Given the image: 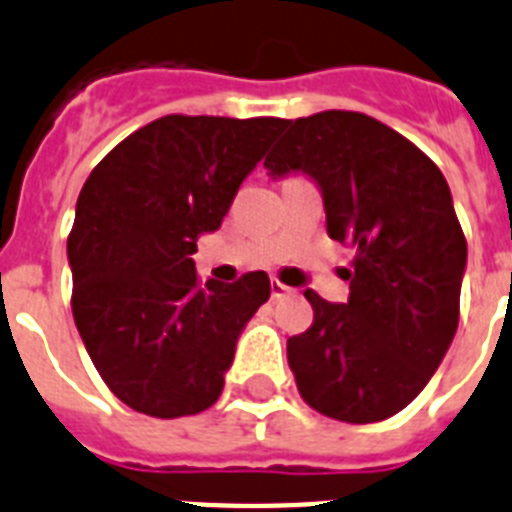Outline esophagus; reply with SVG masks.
I'll use <instances>...</instances> for the list:
<instances>
[{"instance_id":"obj_1","label":"esophagus","mask_w":512,"mask_h":512,"mask_svg":"<svg viewBox=\"0 0 512 512\" xmlns=\"http://www.w3.org/2000/svg\"><path fill=\"white\" fill-rule=\"evenodd\" d=\"M287 295H293V287L282 285L280 280H272V298H274V301H282V298H287Z\"/></svg>"}]
</instances>
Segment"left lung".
<instances>
[{"label":"left lung","instance_id":"left-lung-1","mask_svg":"<svg viewBox=\"0 0 512 512\" xmlns=\"http://www.w3.org/2000/svg\"><path fill=\"white\" fill-rule=\"evenodd\" d=\"M264 167L311 177L329 238L356 248L348 303L306 290L314 324L287 340L301 398L345 424L395 416L458 329L468 248L445 175L408 138L340 109L295 120Z\"/></svg>","mask_w":512,"mask_h":512}]
</instances>
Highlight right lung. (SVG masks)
I'll return each instance as SVG.
<instances>
[{"mask_svg":"<svg viewBox=\"0 0 512 512\" xmlns=\"http://www.w3.org/2000/svg\"><path fill=\"white\" fill-rule=\"evenodd\" d=\"M287 120L170 114L88 175L67 238L73 316L109 390L133 411L193 416L217 403L238 337L272 285L196 280V243Z\"/></svg>","mask_w":512,"mask_h":512,"instance_id":"add662e5","label":"right lung"}]
</instances>
